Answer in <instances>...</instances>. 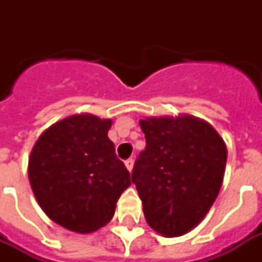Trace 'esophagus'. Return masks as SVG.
<instances>
[{"instance_id":"esophagus-1","label":"esophagus","mask_w":262,"mask_h":262,"mask_svg":"<svg viewBox=\"0 0 262 262\" xmlns=\"http://www.w3.org/2000/svg\"><path fill=\"white\" fill-rule=\"evenodd\" d=\"M125 166H126V168L129 171H132V170H133V159L125 160Z\"/></svg>"}]
</instances>
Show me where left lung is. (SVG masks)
Masks as SVG:
<instances>
[{
	"mask_svg": "<svg viewBox=\"0 0 262 262\" xmlns=\"http://www.w3.org/2000/svg\"><path fill=\"white\" fill-rule=\"evenodd\" d=\"M145 149L136 160L132 182L149 227L172 238L205 217L219 194L227 147L216 129L191 115L140 119Z\"/></svg>",
	"mask_w": 262,
	"mask_h": 262,
	"instance_id": "1",
	"label": "left lung"
}]
</instances>
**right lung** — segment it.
Instances as JSON below:
<instances>
[{"label":"right lung","mask_w":262,"mask_h":262,"mask_svg":"<svg viewBox=\"0 0 262 262\" xmlns=\"http://www.w3.org/2000/svg\"><path fill=\"white\" fill-rule=\"evenodd\" d=\"M111 119L75 114L47 127L36 140L28 178L43 212L67 230L88 234L104 227L130 174L107 137Z\"/></svg>","instance_id":"right-lung-1"}]
</instances>
